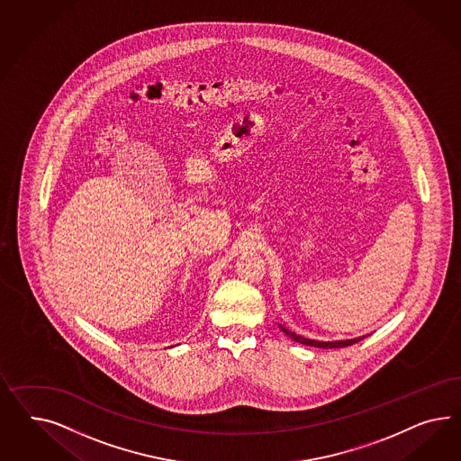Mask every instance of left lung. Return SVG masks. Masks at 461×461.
Instances as JSON below:
<instances>
[{
    "mask_svg": "<svg viewBox=\"0 0 461 461\" xmlns=\"http://www.w3.org/2000/svg\"><path fill=\"white\" fill-rule=\"evenodd\" d=\"M280 330H282L285 335L289 336V338H293L294 341L303 343V345H309V347H314V348H345V347H351V345L358 343L360 339L365 338V336H360V338L345 339V341H316V339H309V338H304V336L295 335L294 331H289V330L284 328V326H280Z\"/></svg>",
    "mask_w": 461,
    "mask_h": 461,
    "instance_id": "1",
    "label": "left lung"
}]
</instances>
